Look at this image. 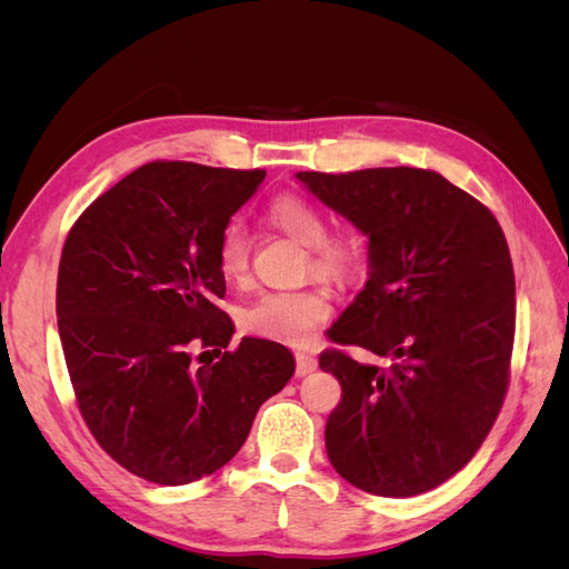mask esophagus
<instances>
[{
    "instance_id": "1",
    "label": "esophagus",
    "mask_w": 569,
    "mask_h": 569,
    "mask_svg": "<svg viewBox=\"0 0 569 569\" xmlns=\"http://www.w3.org/2000/svg\"><path fill=\"white\" fill-rule=\"evenodd\" d=\"M316 368H318V358H316V356L297 351V377L311 375Z\"/></svg>"
}]
</instances>
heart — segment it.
Returning a JSON list of instances; mask_svg holds the SVG:
<instances>
[{
  "label": "heart",
  "instance_id": "heart-1",
  "mask_svg": "<svg viewBox=\"0 0 569 569\" xmlns=\"http://www.w3.org/2000/svg\"><path fill=\"white\" fill-rule=\"evenodd\" d=\"M268 226L306 247V274L330 282L347 284L360 266V239L353 230L327 232V218L320 206L299 194H280L266 206ZM218 270L230 282H244L249 274V237L237 220L222 228L216 244ZM332 313L327 291L306 287L297 291H266L253 299L239 325L256 337L303 343L318 325Z\"/></svg>",
  "mask_w": 569,
  "mask_h": 569
}]
</instances>
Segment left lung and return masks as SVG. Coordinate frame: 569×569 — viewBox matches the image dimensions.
<instances>
[{"mask_svg": "<svg viewBox=\"0 0 569 569\" xmlns=\"http://www.w3.org/2000/svg\"><path fill=\"white\" fill-rule=\"evenodd\" d=\"M297 178L370 237L368 282L318 360L341 385L327 458L372 496L425 493L470 462L506 401L515 341L506 234L485 203L435 170ZM341 346L381 366L358 365Z\"/></svg>", "mask_w": 569, "mask_h": 569, "instance_id": "left-lung-1", "label": "left lung"}]
</instances>
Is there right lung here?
<instances>
[{
	"label": "right lung",
	"mask_w": 569,
	"mask_h": 569,
	"mask_svg": "<svg viewBox=\"0 0 569 569\" xmlns=\"http://www.w3.org/2000/svg\"><path fill=\"white\" fill-rule=\"evenodd\" d=\"M266 170L144 163L97 197L66 237L57 318L78 410L120 468L153 485L209 477L242 449L258 408L295 375L278 341L244 337L218 301L222 228ZM202 362V361H200Z\"/></svg>",
	"instance_id": "1"
}]
</instances>
